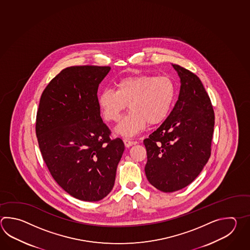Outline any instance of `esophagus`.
Returning a JSON list of instances; mask_svg holds the SVG:
<instances>
[{
    "mask_svg": "<svg viewBox=\"0 0 250 250\" xmlns=\"http://www.w3.org/2000/svg\"><path fill=\"white\" fill-rule=\"evenodd\" d=\"M124 143H125V147L129 148V147H131L133 144H135V142H133V141H132V140L129 139V138H125V139H124Z\"/></svg>",
    "mask_w": 250,
    "mask_h": 250,
    "instance_id": "34e87169",
    "label": "esophagus"
}]
</instances>
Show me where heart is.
<instances>
[{
	"instance_id": "b5f03b06",
	"label": "heart",
	"mask_w": 250,
	"mask_h": 250,
	"mask_svg": "<svg viewBox=\"0 0 250 250\" xmlns=\"http://www.w3.org/2000/svg\"><path fill=\"white\" fill-rule=\"evenodd\" d=\"M175 86L167 76L138 75L117 82L116 90L107 88L99 96V107L107 122H117L125 108L130 109L117 128L123 137L142 133L147 125L163 123L172 109Z\"/></svg>"
}]
</instances>
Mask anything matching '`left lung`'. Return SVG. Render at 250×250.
<instances>
[{"mask_svg":"<svg viewBox=\"0 0 250 250\" xmlns=\"http://www.w3.org/2000/svg\"><path fill=\"white\" fill-rule=\"evenodd\" d=\"M181 79L178 100L167 118L143 141L148 161V182L164 192L188 186L199 175L211 155L214 113L199 77L172 64Z\"/></svg>","mask_w":250,"mask_h":250,"instance_id":"8db88e82","label":"left lung"}]
</instances>
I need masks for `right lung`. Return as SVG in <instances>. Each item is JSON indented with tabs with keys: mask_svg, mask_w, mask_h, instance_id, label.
<instances>
[{
	"mask_svg": "<svg viewBox=\"0 0 250 250\" xmlns=\"http://www.w3.org/2000/svg\"><path fill=\"white\" fill-rule=\"evenodd\" d=\"M110 66L63 69L42 93L36 133L51 176L76 199L99 201L111 191L125 144L102 122L97 92Z\"/></svg>",
	"mask_w": 250,
	"mask_h": 250,
	"instance_id": "obj_1",
	"label": "right lung"
}]
</instances>
